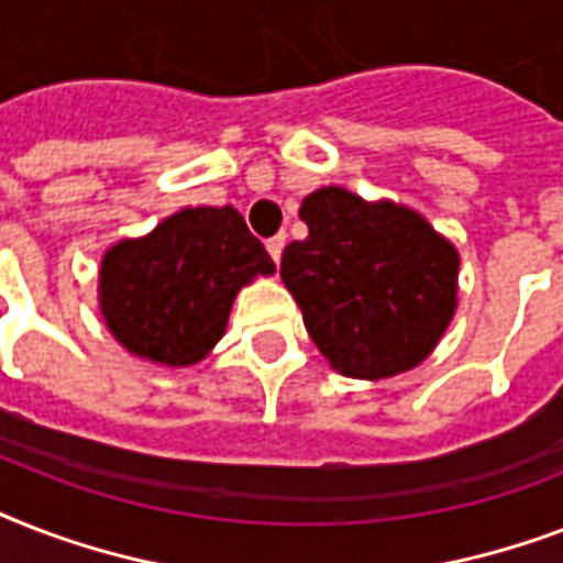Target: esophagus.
<instances>
[{
	"label": "esophagus",
	"mask_w": 563,
	"mask_h": 563,
	"mask_svg": "<svg viewBox=\"0 0 563 563\" xmlns=\"http://www.w3.org/2000/svg\"><path fill=\"white\" fill-rule=\"evenodd\" d=\"M283 245H286V236H283V233H277V236H272L268 242H265V247H268V254H272L274 263H280Z\"/></svg>",
	"instance_id": "34e87169"
}]
</instances>
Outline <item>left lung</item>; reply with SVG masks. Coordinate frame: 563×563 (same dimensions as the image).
<instances>
[{"instance_id":"1","label":"left lung","mask_w":563,"mask_h":563,"mask_svg":"<svg viewBox=\"0 0 563 563\" xmlns=\"http://www.w3.org/2000/svg\"><path fill=\"white\" fill-rule=\"evenodd\" d=\"M309 236L280 277L339 374L388 379L435 351L459 307V251L418 210L321 187L300 203Z\"/></svg>"}]
</instances>
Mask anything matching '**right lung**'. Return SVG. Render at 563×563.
Here are the masks:
<instances>
[{
  "mask_svg": "<svg viewBox=\"0 0 563 563\" xmlns=\"http://www.w3.org/2000/svg\"><path fill=\"white\" fill-rule=\"evenodd\" d=\"M277 272L233 207H184L145 236L119 239L99 265L104 327L140 360L189 368L228 330L239 289Z\"/></svg>",
  "mask_w": 563,
  "mask_h": 563,
  "instance_id": "add662e5",
  "label": "right lung"
}]
</instances>
